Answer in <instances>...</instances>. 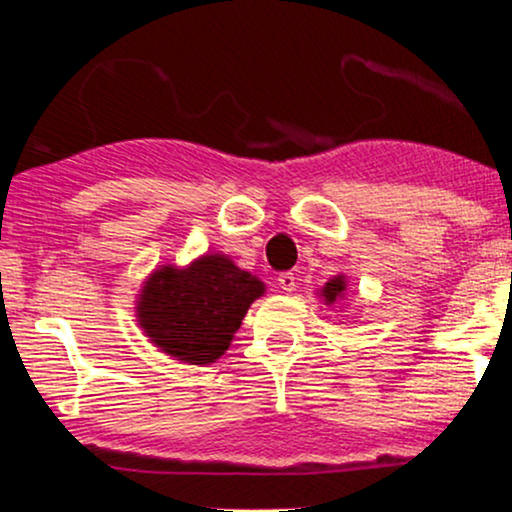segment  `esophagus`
<instances>
[{
  "label": "esophagus",
  "mask_w": 512,
  "mask_h": 512,
  "mask_svg": "<svg viewBox=\"0 0 512 512\" xmlns=\"http://www.w3.org/2000/svg\"><path fill=\"white\" fill-rule=\"evenodd\" d=\"M277 285L285 289L287 294H292L294 289H296V277H294V273H282L280 277H277Z\"/></svg>",
  "instance_id": "1"
}]
</instances>
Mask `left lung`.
I'll list each match as a JSON object with an SVG mask.
<instances>
[{"mask_svg": "<svg viewBox=\"0 0 512 512\" xmlns=\"http://www.w3.org/2000/svg\"><path fill=\"white\" fill-rule=\"evenodd\" d=\"M346 287H349V285H346V275L339 273V275L330 277V280H327L325 285L318 289V294H320V299H323L327 306H332V304H337L339 299H344Z\"/></svg>", "mask_w": 512, "mask_h": 512, "instance_id": "8db88e82", "label": "left lung"}]
</instances>
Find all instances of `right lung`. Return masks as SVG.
<instances>
[{
	"instance_id": "1",
	"label": "right lung",
	"mask_w": 512,
	"mask_h": 512,
	"mask_svg": "<svg viewBox=\"0 0 512 512\" xmlns=\"http://www.w3.org/2000/svg\"><path fill=\"white\" fill-rule=\"evenodd\" d=\"M266 285L230 256L206 251L187 266H161L142 282L135 318L156 349L187 365H211L230 349Z\"/></svg>"
}]
</instances>
